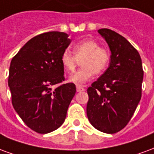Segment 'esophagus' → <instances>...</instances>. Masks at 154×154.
Instances as JSON below:
<instances>
[{
	"label": "esophagus",
	"instance_id": "34e87169",
	"mask_svg": "<svg viewBox=\"0 0 154 154\" xmlns=\"http://www.w3.org/2000/svg\"><path fill=\"white\" fill-rule=\"evenodd\" d=\"M85 91V88L82 86H77V91L79 92V91Z\"/></svg>",
	"mask_w": 154,
	"mask_h": 154
}]
</instances>
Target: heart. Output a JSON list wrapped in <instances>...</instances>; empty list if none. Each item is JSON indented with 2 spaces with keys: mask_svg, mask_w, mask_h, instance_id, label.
I'll return each mask as SVG.
<instances>
[{
  "mask_svg": "<svg viewBox=\"0 0 154 154\" xmlns=\"http://www.w3.org/2000/svg\"><path fill=\"white\" fill-rule=\"evenodd\" d=\"M74 54L68 49L63 51L61 57V63L64 70L73 72L79 61L82 67L69 77V82L80 86L86 83L92 77L94 73L100 74L109 64V52L93 39H85L74 45Z\"/></svg>",
  "mask_w": 154,
  "mask_h": 154,
  "instance_id": "heart-1",
  "label": "heart"
}]
</instances>
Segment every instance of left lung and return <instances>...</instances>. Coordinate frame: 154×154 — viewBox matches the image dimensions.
Returning <instances> with one entry per match:
<instances>
[{"instance_id":"obj_1","label":"left lung","mask_w":154,"mask_h":154,"mask_svg":"<svg viewBox=\"0 0 154 154\" xmlns=\"http://www.w3.org/2000/svg\"><path fill=\"white\" fill-rule=\"evenodd\" d=\"M111 52L109 67L88 87L87 118L106 134L124 129L142 95L143 71L139 52L122 35L109 29L98 30Z\"/></svg>"}]
</instances>
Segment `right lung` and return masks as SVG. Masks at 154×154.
<instances>
[{
  "mask_svg": "<svg viewBox=\"0 0 154 154\" xmlns=\"http://www.w3.org/2000/svg\"><path fill=\"white\" fill-rule=\"evenodd\" d=\"M70 43L66 33H44L29 40L11 62L8 85L13 107L38 134L50 133L63 124L76 93L73 83L52 88L65 80L61 57Z\"/></svg>",
  "mask_w": 154,
  "mask_h": 154,
  "instance_id": "obj_1",
  "label": "right lung"
}]
</instances>
